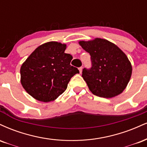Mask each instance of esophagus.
I'll list each match as a JSON object with an SVG mask.
<instances>
[{"label": "esophagus", "mask_w": 147, "mask_h": 147, "mask_svg": "<svg viewBox=\"0 0 147 147\" xmlns=\"http://www.w3.org/2000/svg\"><path fill=\"white\" fill-rule=\"evenodd\" d=\"M78 69H79V71H80V73H82V67H79Z\"/></svg>", "instance_id": "1"}]
</instances>
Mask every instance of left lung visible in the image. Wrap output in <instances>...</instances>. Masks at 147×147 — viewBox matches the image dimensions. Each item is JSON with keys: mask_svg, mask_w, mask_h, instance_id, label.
<instances>
[{"mask_svg": "<svg viewBox=\"0 0 147 147\" xmlns=\"http://www.w3.org/2000/svg\"><path fill=\"white\" fill-rule=\"evenodd\" d=\"M79 44L91 56V66L82 69V77L91 93L105 98L121 94L132 73L131 65L125 53L105 39L80 41Z\"/></svg>", "mask_w": 147, "mask_h": 147, "instance_id": "8db88e82", "label": "left lung"}]
</instances>
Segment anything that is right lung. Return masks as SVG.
<instances>
[{"mask_svg": "<svg viewBox=\"0 0 147 147\" xmlns=\"http://www.w3.org/2000/svg\"><path fill=\"white\" fill-rule=\"evenodd\" d=\"M66 45L45 43L36 48L20 68L21 84L25 91L39 101L56 99L67 89L76 67L70 65L71 55L65 53Z\"/></svg>", "mask_w": 147, "mask_h": 147, "instance_id": "right-lung-1", "label": "right lung"}]
</instances>
